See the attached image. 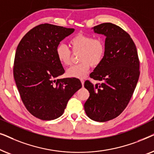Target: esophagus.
<instances>
[{
  "label": "esophagus",
  "instance_id": "obj_1",
  "mask_svg": "<svg viewBox=\"0 0 154 154\" xmlns=\"http://www.w3.org/2000/svg\"><path fill=\"white\" fill-rule=\"evenodd\" d=\"M81 83H82V85L83 86L84 85V82H85V81H84L83 79H81Z\"/></svg>",
  "mask_w": 154,
  "mask_h": 154
}]
</instances>
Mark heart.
I'll list each match as a JSON object with an SVG mask.
<instances>
[{
    "instance_id": "1",
    "label": "heart",
    "mask_w": 154,
    "mask_h": 154,
    "mask_svg": "<svg viewBox=\"0 0 154 154\" xmlns=\"http://www.w3.org/2000/svg\"><path fill=\"white\" fill-rule=\"evenodd\" d=\"M73 54H77L79 64L71 66L66 71L69 77L83 78L87 75L90 66L96 67L102 62L106 52V46L102 39L92 35L79 33L69 41ZM56 57L63 66H69L72 60V54L67 46L60 43L55 50Z\"/></svg>"
}]
</instances>
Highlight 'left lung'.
Returning a JSON list of instances; mask_svg holds the SVG:
<instances>
[{
	"label": "left lung",
	"mask_w": 154,
	"mask_h": 154,
	"mask_svg": "<svg viewBox=\"0 0 154 154\" xmlns=\"http://www.w3.org/2000/svg\"><path fill=\"white\" fill-rule=\"evenodd\" d=\"M92 29L106 36V52L90 75L102 83L84 84L90 92L84 109L90 119L106 122L119 116L129 103L140 77V60L135 44L121 27L103 23Z\"/></svg>",
	"instance_id": "left-lung-1"
}]
</instances>
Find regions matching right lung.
I'll use <instances>...</instances> for the list:
<instances>
[{
    "mask_svg": "<svg viewBox=\"0 0 154 154\" xmlns=\"http://www.w3.org/2000/svg\"><path fill=\"white\" fill-rule=\"evenodd\" d=\"M74 29L42 24L31 29L17 48L13 74L22 102L43 121L61 116L71 97L82 87L75 78L57 79L64 73L56 48Z\"/></svg>",
    "mask_w": 154,
    "mask_h": 154,
    "instance_id": "add662e5",
    "label": "right lung"
}]
</instances>
